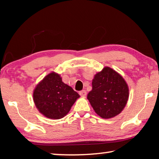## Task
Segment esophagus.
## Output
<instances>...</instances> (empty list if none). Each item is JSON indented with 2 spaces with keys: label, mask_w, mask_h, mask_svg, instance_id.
<instances>
[{
  "label": "esophagus",
  "mask_w": 159,
  "mask_h": 159,
  "mask_svg": "<svg viewBox=\"0 0 159 159\" xmlns=\"http://www.w3.org/2000/svg\"><path fill=\"white\" fill-rule=\"evenodd\" d=\"M79 95L82 97H85L86 95H87V92H86V90H81L79 92Z\"/></svg>",
  "instance_id": "esophagus-1"
}]
</instances>
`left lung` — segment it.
<instances>
[{
    "mask_svg": "<svg viewBox=\"0 0 159 159\" xmlns=\"http://www.w3.org/2000/svg\"><path fill=\"white\" fill-rule=\"evenodd\" d=\"M93 90L87 98L97 114L103 118L115 116L127 103L129 90L120 75L109 67L97 74L92 82Z\"/></svg>",
    "mask_w": 159,
    "mask_h": 159,
    "instance_id": "8db88e82",
    "label": "left lung"
}]
</instances>
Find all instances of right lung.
Wrapping results in <instances>:
<instances>
[{
  "label": "right lung",
  "instance_id": "add662e5",
  "mask_svg": "<svg viewBox=\"0 0 159 159\" xmlns=\"http://www.w3.org/2000/svg\"><path fill=\"white\" fill-rule=\"evenodd\" d=\"M33 96L39 111L52 119H60L66 116L80 97L55 73L48 74L37 85Z\"/></svg>",
  "mask_w": 159,
  "mask_h": 159
}]
</instances>
